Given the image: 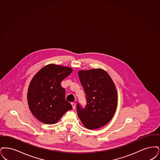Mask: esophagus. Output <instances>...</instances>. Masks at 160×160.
Wrapping results in <instances>:
<instances>
[{
	"label": "esophagus",
	"instance_id": "obj_1",
	"mask_svg": "<svg viewBox=\"0 0 160 160\" xmlns=\"http://www.w3.org/2000/svg\"><path fill=\"white\" fill-rule=\"evenodd\" d=\"M71 104H72V107H73V109H75V108H76V104H75V103H73V102L71 103Z\"/></svg>",
	"mask_w": 160,
	"mask_h": 160
}]
</instances>
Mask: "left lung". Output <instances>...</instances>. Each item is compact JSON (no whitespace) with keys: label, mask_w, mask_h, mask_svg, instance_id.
Here are the masks:
<instances>
[{"label":"left lung","mask_w":160,"mask_h":160,"mask_svg":"<svg viewBox=\"0 0 160 160\" xmlns=\"http://www.w3.org/2000/svg\"><path fill=\"white\" fill-rule=\"evenodd\" d=\"M78 75L86 94L87 104L82 108L77 104L78 115L87 128L98 129L111 120L117 109L115 85L102 69L79 70Z\"/></svg>","instance_id":"obj_1"}]
</instances>
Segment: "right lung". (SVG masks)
<instances>
[{
    "label": "right lung",
    "instance_id": "add662e5",
    "mask_svg": "<svg viewBox=\"0 0 160 160\" xmlns=\"http://www.w3.org/2000/svg\"><path fill=\"white\" fill-rule=\"evenodd\" d=\"M72 71L69 67L49 64L32 78L28 89V104L39 121L47 124H56L72 109L66 100V91L61 85V82Z\"/></svg>",
    "mask_w": 160,
    "mask_h": 160
}]
</instances>
